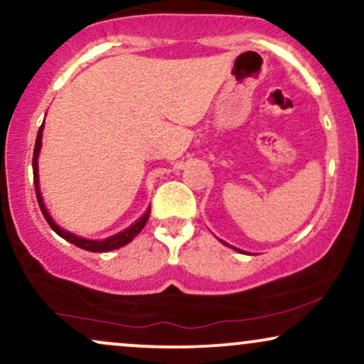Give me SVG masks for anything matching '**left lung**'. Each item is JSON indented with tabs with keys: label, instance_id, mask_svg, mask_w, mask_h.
Instances as JSON below:
<instances>
[{
	"label": "left lung",
	"instance_id": "left-lung-1",
	"mask_svg": "<svg viewBox=\"0 0 364 364\" xmlns=\"http://www.w3.org/2000/svg\"><path fill=\"white\" fill-rule=\"evenodd\" d=\"M234 249H235V247H234ZM235 251H239V249H235Z\"/></svg>",
	"mask_w": 364,
	"mask_h": 364
}]
</instances>
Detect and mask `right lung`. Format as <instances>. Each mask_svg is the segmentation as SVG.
<instances>
[{"instance_id":"1","label":"right lung","mask_w":364,"mask_h":364,"mask_svg":"<svg viewBox=\"0 0 364 364\" xmlns=\"http://www.w3.org/2000/svg\"><path fill=\"white\" fill-rule=\"evenodd\" d=\"M42 132H43V124L41 125V129H38L37 140H35L33 159H32V166H33V183H35V193H37L38 207H41L43 217H46L47 224L50 225V229L54 230L57 235H60V237H63V239L69 240V242L74 244V246L85 249V251H90V252H107V251H113V249H118V247L125 246V244H129L130 240H132V239L135 237V235H137L139 232L144 229V225L147 224L149 215H151V207H149V208L146 210V213H144V215L140 217L139 220L135 222V224L130 225L129 229L118 232V234L112 235V237L102 239V240H91V239L80 237V235H74V234H71V232L60 229V227L57 225L54 220H52V217L49 215V212H47V208H46V203H43V200H42L41 186H38V152H41V147H42Z\"/></svg>"}]
</instances>
